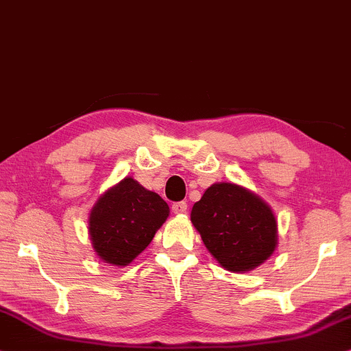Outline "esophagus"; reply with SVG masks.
Masks as SVG:
<instances>
[{
  "label": "esophagus",
  "mask_w": 351,
  "mask_h": 351,
  "mask_svg": "<svg viewBox=\"0 0 351 351\" xmlns=\"http://www.w3.org/2000/svg\"><path fill=\"white\" fill-rule=\"evenodd\" d=\"M171 210H173V214H186V210H188V204H186L184 201L175 202L171 206Z\"/></svg>",
  "instance_id": "34e87169"
}]
</instances>
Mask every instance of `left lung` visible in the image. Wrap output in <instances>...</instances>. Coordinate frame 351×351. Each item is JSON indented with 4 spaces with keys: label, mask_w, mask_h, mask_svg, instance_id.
<instances>
[{
    "label": "left lung",
    "mask_w": 351,
    "mask_h": 351,
    "mask_svg": "<svg viewBox=\"0 0 351 351\" xmlns=\"http://www.w3.org/2000/svg\"><path fill=\"white\" fill-rule=\"evenodd\" d=\"M191 221L221 267L246 272L277 246V221L256 194L232 183L212 184L191 210Z\"/></svg>",
    "instance_id": "8db88e82"
}]
</instances>
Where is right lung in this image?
Returning <instances> with one entry per match:
<instances>
[{
    "mask_svg": "<svg viewBox=\"0 0 351 351\" xmlns=\"http://www.w3.org/2000/svg\"><path fill=\"white\" fill-rule=\"evenodd\" d=\"M170 208L132 178H124L97 201L88 219L92 245L100 259L128 265L150 245Z\"/></svg>",
    "mask_w": 351,
    "mask_h": 351,
    "instance_id": "add662e5",
    "label": "right lung"
}]
</instances>
